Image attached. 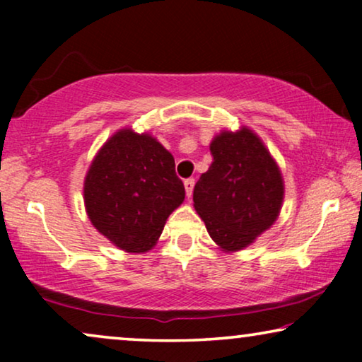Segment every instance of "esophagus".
Returning a JSON list of instances; mask_svg holds the SVG:
<instances>
[{
  "label": "esophagus",
  "instance_id": "esophagus-1",
  "mask_svg": "<svg viewBox=\"0 0 362 362\" xmlns=\"http://www.w3.org/2000/svg\"><path fill=\"white\" fill-rule=\"evenodd\" d=\"M194 180H192V177H189V180H186L185 181V189H186V196L187 197H191V194H192V189H194Z\"/></svg>",
  "mask_w": 362,
  "mask_h": 362
}]
</instances>
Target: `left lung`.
<instances>
[{
  "instance_id": "8db88e82",
  "label": "left lung",
  "mask_w": 362,
  "mask_h": 362,
  "mask_svg": "<svg viewBox=\"0 0 362 362\" xmlns=\"http://www.w3.org/2000/svg\"><path fill=\"white\" fill-rule=\"evenodd\" d=\"M212 163L196 182L194 209L221 250H244L279 219L284 176L249 127L222 130L211 141Z\"/></svg>"
}]
</instances>
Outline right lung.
<instances>
[{
	"label": "right lung",
	"instance_id": "obj_1",
	"mask_svg": "<svg viewBox=\"0 0 362 362\" xmlns=\"http://www.w3.org/2000/svg\"><path fill=\"white\" fill-rule=\"evenodd\" d=\"M175 158L150 133L122 128L103 143L83 180L92 226L113 245L143 254L185 201Z\"/></svg>",
	"mask_w": 362,
	"mask_h": 362
}]
</instances>
